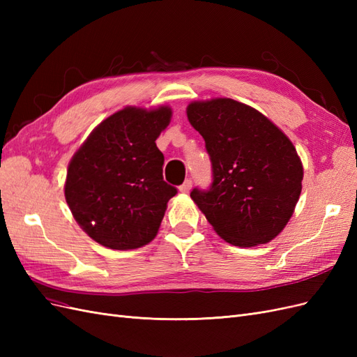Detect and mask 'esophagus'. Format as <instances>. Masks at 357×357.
Returning <instances> with one entry per match:
<instances>
[{
	"label": "esophagus",
	"mask_w": 357,
	"mask_h": 357,
	"mask_svg": "<svg viewBox=\"0 0 357 357\" xmlns=\"http://www.w3.org/2000/svg\"><path fill=\"white\" fill-rule=\"evenodd\" d=\"M190 189H192V180H189V178L178 188V190H180L181 193H188Z\"/></svg>",
	"instance_id": "esophagus-1"
}]
</instances>
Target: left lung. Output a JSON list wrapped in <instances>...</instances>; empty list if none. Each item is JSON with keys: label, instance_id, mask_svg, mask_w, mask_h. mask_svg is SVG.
<instances>
[{"label": "left lung", "instance_id": "8db88e82", "mask_svg": "<svg viewBox=\"0 0 357 357\" xmlns=\"http://www.w3.org/2000/svg\"><path fill=\"white\" fill-rule=\"evenodd\" d=\"M186 114L213 165L210 190L193 189V202L226 243L274 240L302 190L304 167L294 143L265 114L231 98L192 101Z\"/></svg>", "mask_w": 357, "mask_h": 357}]
</instances>
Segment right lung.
<instances>
[{"mask_svg":"<svg viewBox=\"0 0 357 357\" xmlns=\"http://www.w3.org/2000/svg\"><path fill=\"white\" fill-rule=\"evenodd\" d=\"M169 105H128L95 126L67 169L66 201L93 241L131 250L149 244L177 189L162 177L164 155L156 146L169 125Z\"/></svg>","mask_w":357,"mask_h":357,"instance_id":"right-lung-1","label":"right lung"}]
</instances>
